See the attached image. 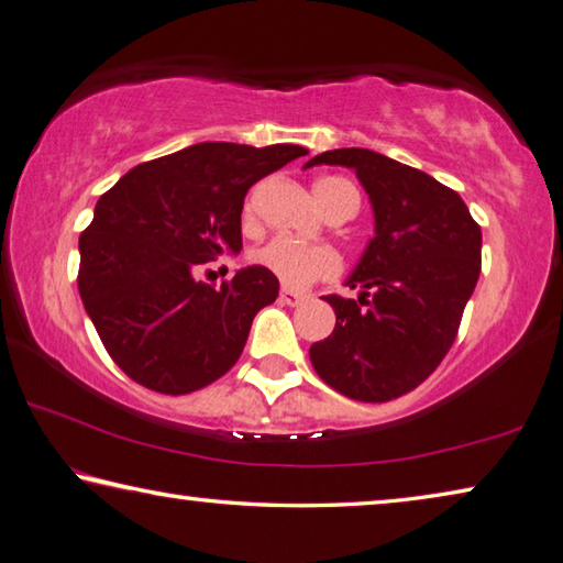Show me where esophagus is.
I'll use <instances>...</instances> for the list:
<instances>
[{"label":"esophagus","instance_id":"34e87169","mask_svg":"<svg viewBox=\"0 0 563 563\" xmlns=\"http://www.w3.org/2000/svg\"><path fill=\"white\" fill-rule=\"evenodd\" d=\"M280 302H285V305H290V308H295V305L305 302V295H302V292H295V290H288V288H283V290H280Z\"/></svg>","mask_w":563,"mask_h":563}]
</instances>
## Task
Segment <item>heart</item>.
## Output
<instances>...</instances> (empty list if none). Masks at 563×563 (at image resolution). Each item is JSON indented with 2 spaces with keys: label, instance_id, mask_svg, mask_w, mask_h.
I'll return each mask as SVG.
<instances>
[{
  "label": "heart",
  "instance_id": "obj_1",
  "mask_svg": "<svg viewBox=\"0 0 563 563\" xmlns=\"http://www.w3.org/2000/svg\"><path fill=\"white\" fill-rule=\"evenodd\" d=\"M314 194L324 211L344 199L360 201V194H356L352 184L340 177L317 179ZM253 261L261 268L273 273L288 288H308L310 283L332 278L342 268V261L334 249L317 246V243H302L290 236L271 239L265 246L253 253Z\"/></svg>",
  "mask_w": 563,
  "mask_h": 563
}]
</instances>
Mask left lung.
<instances>
[{"mask_svg":"<svg viewBox=\"0 0 563 563\" xmlns=\"http://www.w3.org/2000/svg\"><path fill=\"white\" fill-rule=\"evenodd\" d=\"M314 165L354 169L369 194L374 239L346 278L360 298H324L336 322L310 346V362L354 401H391L426 382L451 350L479 278L483 233L457 191L379 152L330 150L305 169Z\"/></svg>","mask_w":563,"mask_h":563,"instance_id":"8db88e82","label":"left lung"}]
</instances>
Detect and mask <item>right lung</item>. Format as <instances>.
<instances>
[{
	"label": "right lung",
	"mask_w": 563,
	"mask_h": 563,
	"mask_svg": "<svg viewBox=\"0 0 563 563\" xmlns=\"http://www.w3.org/2000/svg\"><path fill=\"white\" fill-rule=\"evenodd\" d=\"M302 155L300 145L199 142L137 165L98 199L78 241V292L132 382L191 394L239 362L255 312L278 298V278L249 265L211 288L194 273L241 251L246 191Z\"/></svg>",
	"instance_id": "add662e5"
}]
</instances>
